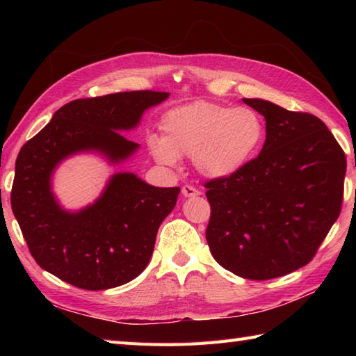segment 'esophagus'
<instances>
[{"label":"esophagus","instance_id":"1","mask_svg":"<svg viewBox=\"0 0 356 356\" xmlns=\"http://www.w3.org/2000/svg\"><path fill=\"white\" fill-rule=\"evenodd\" d=\"M199 194H200V191L195 190V188L191 186V185L182 186V195H184V197H195V195H199Z\"/></svg>","mask_w":356,"mask_h":356}]
</instances>
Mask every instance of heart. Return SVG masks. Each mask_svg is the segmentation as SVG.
Instances as JSON below:
<instances>
[{
	"label": "heart",
	"mask_w": 356,
	"mask_h": 356,
	"mask_svg": "<svg viewBox=\"0 0 356 356\" xmlns=\"http://www.w3.org/2000/svg\"><path fill=\"white\" fill-rule=\"evenodd\" d=\"M165 136L151 134L148 147L157 162L174 165L193 159L207 179H228L245 170L264 140L260 115L248 107L197 101L166 113Z\"/></svg>",
	"instance_id": "b5f03b06"
}]
</instances>
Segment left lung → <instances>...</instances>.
Returning a JSON list of instances; mask_svg holds the SVG:
<instances>
[{
	"instance_id": "1",
	"label": "left lung",
	"mask_w": 356,
	"mask_h": 356,
	"mask_svg": "<svg viewBox=\"0 0 356 356\" xmlns=\"http://www.w3.org/2000/svg\"><path fill=\"white\" fill-rule=\"evenodd\" d=\"M241 101L266 120V140L245 170L205 185L207 241L232 274L269 280L306 266L337 222L346 156L316 116Z\"/></svg>"
}]
</instances>
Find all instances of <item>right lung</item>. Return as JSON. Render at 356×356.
Here are the masks:
<instances>
[{
	"label": "right lung",
	"mask_w": 356,
	"mask_h": 356,
	"mask_svg": "<svg viewBox=\"0 0 356 356\" xmlns=\"http://www.w3.org/2000/svg\"><path fill=\"white\" fill-rule=\"evenodd\" d=\"M165 92H124L76 99L21 148L15 163L12 211L40 266L81 289L104 291L131 282L147 268L157 229L176 207L179 186L159 188L138 174H113L93 203L65 209L53 174L65 159L93 153L110 165L128 161L139 143L124 138Z\"/></svg>",
	"instance_id": "obj_1"
}]
</instances>
